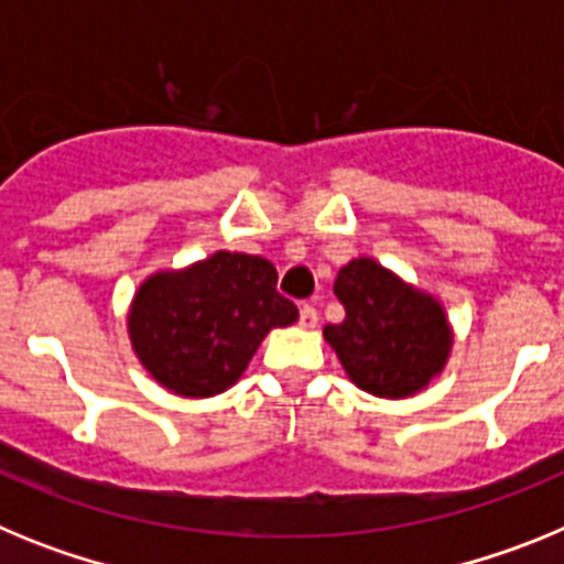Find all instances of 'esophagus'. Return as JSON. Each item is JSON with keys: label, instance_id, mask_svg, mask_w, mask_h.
<instances>
[{"label": "esophagus", "instance_id": "34e87169", "mask_svg": "<svg viewBox=\"0 0 564 564\" xmlns=\"http://www.w3.org/2000/svg\"><path fill=\"white\" fill-rule=\"evenodd\" d=\"M299 325L305 327V330H313V327L318 325V311L313 305H302V311H299Z\"/></svg>", "mask_w": 564, "mask_h": 564}]
</instances>
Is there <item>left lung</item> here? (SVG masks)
<instances>
[{
    "mask_svg": "<svg viewBox=\"0 0 564 564\" xmlns=\"http://www.w3.org/2000/svg\"><path fill=\"white\" fill-rule=\"evenodd\" d=\"M333 291L347 316L341 325L325 327V341L358 390L401 401L441 376L455 333L432 293L370 257L350 259Z\"/></svg>",
    "mask_w": 564,
    "mask_h": 564,
    "instance_id": "1",
    "label": "left lung"
}]
</instances>
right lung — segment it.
<instances>
[{
    "instance_id": "add662e5",
    "label": "right lung",
    "mask_w": 564,
    "mask_h": 564,
    "mask_svg": "<svg viewBox=\"0 0 564 564\" xmlns=\"http://www.w3.org/2000/svg\"><path fill=\"white\" fill-rule=\"evenodd\" d=\"M299 318L276 293V268L262 257L214 251L181 271H158L134 291L129 341L143 370L181 398L226 392L262 338Z\"/></svg>"
}]
</instances>
